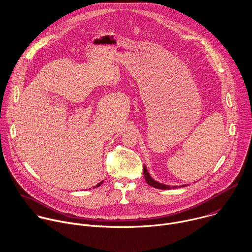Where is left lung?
<instances>
[{"label":"left lung","mask_w":252,"mask_h":252,"mask_svg":"<svg viewBox=\"0 0 252 252\" xmlns=\"http://www.w3.org/2000/svg\"><path fill=\"white\" fill-rule=\"evenodd\" d=\"M143 171H144V176H145V179L147 181V183L155 188H158V189H162V190H166V189H175V188H179V186H169V185H166V184H162V183H159L158 181H156L155 179L152 178V176L150 175V173L148 172L147 170V167L146 165H144L143 167ZM186 185L183 184L181 185L180 187H185Z\"/></svg>","instance_id":"obj_1"}]
</instances>
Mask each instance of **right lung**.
Masks as SVG:
<instances>
[{
  "label": "right lung",
  "instance_id": "1",
  "mask_svg": "<svg viewBox=\"0 0 252 252\" xmlns=\"http://www.w3.org/2000/svg\"><path fill=\"white\" fill-rule=\"evenodd\" d=\"M101 183H102V181H101V182H100V183H98V184H97V185H96V187H98V186H100V184H101ZM94 188H95V186H94Z\"/></svg>",
  "mask_w": 252,
  "mask_h": 252
}]
</instances>
